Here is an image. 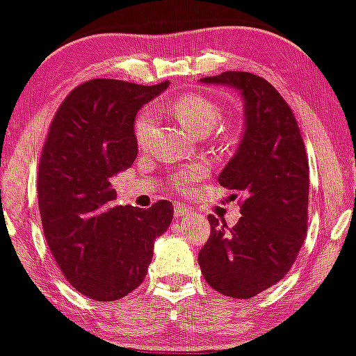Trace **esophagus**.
Returning <instances> with one entry per match:
<instances>
[{
	"mask_svg": "<svg viewBox=\"0 0 356 356\" xmlns=\"http://www.w3.org/2000/svg\"><path fill=\"white\" fill-rule=\"evenodd\" d=\"M191 212H192L191 207L184 206V204H175V206H174L175 218H184V216H189Z\"/></svg>",
	"mask_w": 356,
	"mask_h": 356,
	"instance_id": "34e87169",
	"label": "esophagus"
}]
</instances>
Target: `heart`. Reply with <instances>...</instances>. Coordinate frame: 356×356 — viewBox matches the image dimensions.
I'll return each instance as SVG.
<instances>
[{
    "label": "heart",
    "instance_id": "1",
    "mask_svg": "<svg viewBox=\"0 0 356 356\" xmlns=\"http://www.w3.org/2000/svg\"><path fill=\"white\" fill-rule=\"evenodd\" d=\"M170 112L181 124L194 136H207L222 118V108L214 100L207 99L197 93L184 95L170 104ZM154 129V112L144 110L136 118L134 124V137L138 147H144L149 142L150 134ZM207 174V165L202 162L184 167L172 175V184L175 189L186 191L201 181Z\"/></svg>",
    "mask_w": 356,
    "mask_h": 356
}]
</instances>
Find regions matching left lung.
Returning <instances> with one entry per match:
<instances>
[{"label": "left lung", "mask_w": 356, "mask_h": 356, "mask_svg": "<svg viewBox=\"0 0 356 356\" xmlns=\"http://www.w3.org/2000/svg\"><path fill=\"white\" fill-rule=\"evenodd\" d=\"M202 83L238 90L244 132L218 181L241 197L234 227L209 216L211 236L199 251L207 284L248 300L286 276L308 227L309 167L291 108L269 81L248 72H224Z\"/></svg>", "instance_id": "obj_1"}]
</instances>
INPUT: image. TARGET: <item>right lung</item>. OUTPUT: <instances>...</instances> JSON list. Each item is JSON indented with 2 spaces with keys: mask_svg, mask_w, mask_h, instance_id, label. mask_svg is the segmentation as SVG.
<instances>
[{
  "mask_svg": "<svg viewBox=\"0 0 356 356\" xmlns=\"http://www.w3.org/2000/svg\"><path fill=\"white\" fill-rule=\"evenodd\" d=\"M167 87L88 80L61 102L48 130L38 169L44 238L68 283L95 301L120 300L144 281L154 241L174 218L169 201L113 206L110 184L137 157V112Z\"/></svg>",
  "mask_w": 356,
  "mask_h": 356,
  "instance_id": "obj_1",
  "label": "right lung"
}]
</instances>
